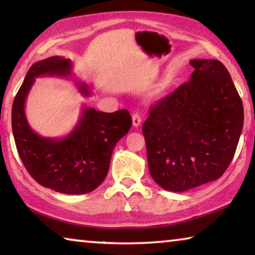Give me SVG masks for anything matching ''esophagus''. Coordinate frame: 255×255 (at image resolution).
Instances as JSON below:
<instances>
[{
  "instance_id": "esophagus-1",
  "label": "esophagus",
  "mask_w": 255,
  "mask_h": 255,
  "mask_svg": "<svg viewBox=\"0 0 255 255\" xmlns=\"http://www.w3.org/2000/svg\"><path fill=\"white\" fill-rule=\"evenodd\" d=\"M140 123H142V118H140V116L138 113H134V115H132V126L138 127Z\"/></svg>"
}]
</instances>
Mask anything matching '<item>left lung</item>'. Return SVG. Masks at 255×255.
Masks as SVG:
<instances>
[{
  "label": "left lung",
  "instance_id": "left-lung-1",
  "mask_svg": "<svg viewBox=\"0 0 255 255\" xmlns=\"http://www.w3.org/2000/svg\"><path fill=\"white\" fill-rule=\"evenodd\" d=\"M189 63V82L152 106L142 128L149 173L170 192L219 179L244 123L243 103L224 64L207 59Z\"/></svg>",
  "mask_w": 255,
  "mask_h": 255
}]
</instances>
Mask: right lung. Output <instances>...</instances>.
<instances>
[{"mask_svg":"<svg viewBox=\"0 0 255 255\" xmlns=\"http://www.w3.org/2000/svg\"><path fill=\"white\" fill-rule=\"evenodd\" d=\"M39 76H72V62L51 56L34 63L12 106V131L20 159L29 175L44 187L62 194H86L106 179L111 155L118 140L129 131L131 117L127 110L112 113L83 107L82 117L63 138L39 136L25 115L28 93ZM79 92L90 96V87L77 83Z\"/></svg>","mask_w":255,"mask_h":255,"instance_id":"right-lung-1","label":"right lung"}]
</instances>
